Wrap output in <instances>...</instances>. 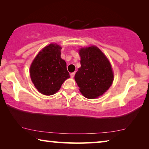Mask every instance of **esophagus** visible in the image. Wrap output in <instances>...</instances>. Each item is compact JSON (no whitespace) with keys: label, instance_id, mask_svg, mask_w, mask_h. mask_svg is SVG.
Listing matches in <instances>:
<instances>
[{"label":"esophagus","instance_id":"esophagus-1","mask_svg":"<svg viewBox=\"0 0 149 149\" xmlns=\"http://www.w3.org/2000/svg\"><path fill=\"white\" fill-rule=\"evenodd\" d=\"M75 72H72L70 74V76H71V77H74L75 76Z\"/></svg>","mask_w":149,"mask_h":149}]
</instances>
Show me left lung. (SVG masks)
I'll list each match as a JSON object with an SVG mask.
<instances>
[{
    "instance_id": "1",
    "label": "left lung",
    "mask_w": 149,
    "mask_h": 149,
    "mask_svg": "<svg viewBox=\"0 0 149 149\" xmlns=\"http://www.w3.org/2000/svg\"><path fill=\"white\" fill-rule=\"evenodd\" d=\"M81 67L75 75L80 92L87 99H95L109 89L114 75L107 58L95 46L79 50Z\"/></svg>"
}]
</instances>
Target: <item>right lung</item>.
Instances as JSON below:
<instances>
[{"instance_id": "obj_1", "label": "right lung", "mask_w": 149, "mask_h": 149, "mask_svg": "<svg viewBox=\"0 0 149 149\" xmlns=\"http://www.w3.org/2000/svg\"><path fill=\"white\" fill-rule=\"evenodd\" d=\"M62 48L56 44L45 47L35 57L30 67V76L39 91L52 95L70 77L66 63L60 57Z\"/></svg>"}]
</instances>
